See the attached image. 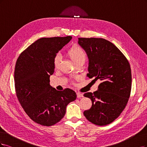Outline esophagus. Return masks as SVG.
Masks as SVG:
<instances>
[{
	"mask_svg": "<svg viewBox=\"0 0 147 147\" xmlns=\"http://www.w3.org/2000/svg\"><path fill=\"white\" fill-rule=\"evenodd\" d=\"M77 97L78 98H82L83 96H84V95H83V94H82V93H79V92H78L77 93Z\"/></svg>",
	"mask_w": 147,
	"mask_h": 147,
	"instance_id": "esophagus-1",
	"label": "esophagus"
}]
</instances>
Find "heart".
<instances>
[{
	"mask_svg": "<svg viewBox=\"0 0 147 147\" xmlns=\"http://www.w3.org/2000/svg\"><path fill=\"white\" fill-rule=\"evenodd\" d=\"M67 54L76 65L79 63H85V61L87 60V55L86 52L78 45L73 46L67 52ZM60 62L61 57L59 55H57L54 58L53 60L54 68H59Z\"/></svg>",
	"mask_w": 147,
	"mask_h": 147,
	"instance_id": "b5f03b06",
	"label": "heart"
}]
</instances>
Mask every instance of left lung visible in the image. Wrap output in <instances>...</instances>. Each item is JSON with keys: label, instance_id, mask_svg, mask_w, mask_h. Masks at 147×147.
Listing matches in <instances>:
<instances>
[{"label": "left lung", "instance_id": "obj_1", "mask_svg": "<svg viewBox=\"0 0 147 147\" xmlns=\"http://www.w3.org/2000/svg\"><path fill=\"white\" fill-rule=\"evenodd\" d=\"M79 45L89 60L87 76L101 80L98 90L84 96L92 105L84 115L92 123L105 126L111 123L125 108L131 90V69L128 60L117 47L103 38H79Z\"/></svg>", "mask_w": 147, "mask_h": 147}]
</instances>
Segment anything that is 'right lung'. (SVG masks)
Here are the masks:
<instances>
[{
    "label": "right lung",
    "mask_w": 147,
    "mask_h": 147,
    "mask_svg": "<svg viewBox=\"0 0 147 147\" xmlns=\"http://www.w3.org/2000/svg\"><path fill=\"white\" fill-rule=\"evenodd\" d=\"M72 37L41 38L24 51L15 69L16 96L23 109L38 124L50 126L58 123L66 108L77 95L69 88L58 91L50 84L54 72V58Z\"/></svg>",
    "instance_id": "right-lung-1"
}]
</instances>
